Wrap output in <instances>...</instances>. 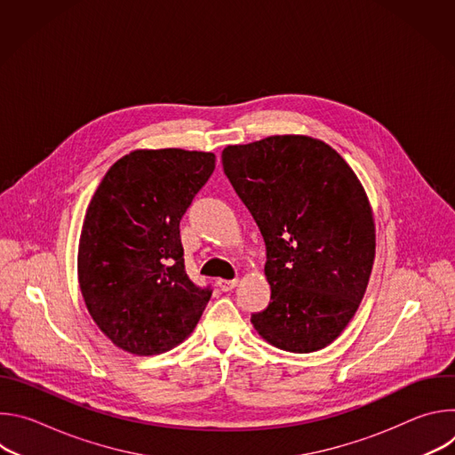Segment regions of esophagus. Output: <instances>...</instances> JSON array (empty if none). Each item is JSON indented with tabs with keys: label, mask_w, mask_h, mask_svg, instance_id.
Returning a JSON list of instances; mask_svg holds the SVG:
<instances>
[{
	"label": "esophagus",
	"mask_w": 455,
	"mask_h": 455,
	"mask_svg": "<svg viewBox=\"0 0 455 455\" xmlns=\"http://www.w3.org/2000/svg\"><path fill=\"white\" fill-rule=\"evenodd\" d=\"M218 286H220V290H221V291H230V290H234V288L237 286V279H234V281L220 279V281H218Z\"/></svg>",
	"instance_id": "34e87169"
}]
</instances>
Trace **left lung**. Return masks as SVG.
<instances>
[{
    "label": "left lung",
    "instance_id": "1",
    "mask_svg": "<svg viewBox=\"0 0 455 455\" xmlns=\"http://www.w3.org/2000/svg\"><path fill=\"white\" fill-rule=\"evenodd\" d=\"M267 244V309L255 331L290 353L330 346L355 316L374 263V220L347 162L326 142L275 135L221 153Z\"/></svg>",
    "mask_w": 455,
    "mask_h": 455
}]
</instances>
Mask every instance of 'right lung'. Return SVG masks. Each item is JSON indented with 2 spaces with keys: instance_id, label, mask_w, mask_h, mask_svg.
Wrapping results in <instances>:
<instances>
[{
  "instance_id": "right-lung-1",
  "label": "right lung",
  "mask_w": 455,
  "mask_h": 455,
  "mask_svg": "<svg viewBox=\"0 0 455 455\" xmlns=\"http://www.w3.org/2000/svg\"><path fill=\"white\" fill-rule=\"evenodd\" d=\"M214 167L212 153L137 149L97 187L81 230L79 286L116 347L160 355L196 328L212 290L185 272L180 221Z\"/></svg>"
}]
</instances>
